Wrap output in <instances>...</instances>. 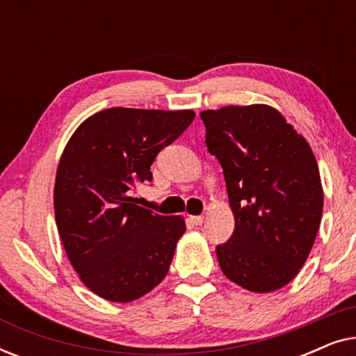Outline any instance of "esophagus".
<instances>
[{
    "label": "esophagus",
    "mask_w": 356,
    "mask_h": 356,
    "mask_svg": "<svg viewBox=\"0 0 356 356\" xmlns=\"http://www.w3.org/2000/svg\"><path fill=\"white\" fill-rule=\"evenodd\" d=\"M188 220L193 223V225H201V223L204 222V217L202 216H189Z\"/></svg>",
    "instance_id": "34e87169"
}]
</instances>
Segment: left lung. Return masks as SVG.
<instances>
[{"mask_svg":"<svg viewBox=\"0 0 356 356\" xmlns=\"http://www.w3.org/2000/svg\"><path fill=\"white\" fill-rule=\"evenodd\" d=\"M201 118L235 217L233 235L216 248L220 269L246 290H279L303 267L323 217L313 150L269 105H230Z\"/></svg>","mask_w":356,"mask_h":356,"instance_id":"1","label":"left lung"}]
</instances>
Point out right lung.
<instances>
[{"label":"right lung","mask_w":356,"mask_h":356,"mask_svg":"<svg viewBox=\"0 0 356 356\" xmlns=\"http://www.w3.org/2000/svg\"><path fill=\"white\" fill-rule=\"evenodd\" d=\"M193 110L106 108L66 144L55 179V218L67 259L95 295L129 303L165 279L186 230L179 216L138 206L150 165L193 123Z\"/></svg>","instance_id":"1"}]
</instances>
